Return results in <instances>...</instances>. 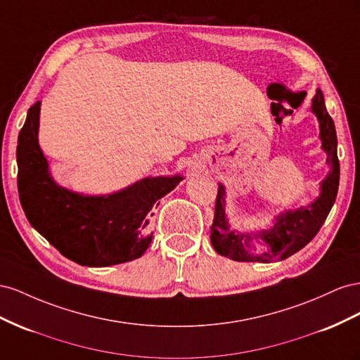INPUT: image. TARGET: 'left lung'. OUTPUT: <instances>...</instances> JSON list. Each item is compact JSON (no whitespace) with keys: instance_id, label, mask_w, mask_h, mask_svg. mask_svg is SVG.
<instances>
[{"instance_id":"left-lung-1","label":"left lung","mask_w":360,"mask_h":360,"mask_svg":"<svg viewBox=\"0 0 360 360\" xmlns=\"http://www.w3.org/2000/svg\"><path fill=\"white\" fill-rule=\"evenodd\" d=\"M311 110L320 123L321 149L327 155V176L321 181L320 194L315 200L297 210H285L274 215L269 229L256 232H240L232 229L226 217V188L219 184L215 200L214 221L211 226V244L219 255L238 262H276L290 258L303 249L320 231L330 212L340 186V160H338L336 129L324 104V95L320 89L312 98ZM255 242L264 245L261 254L255 253Z\"/></svg>"}]
</instances>
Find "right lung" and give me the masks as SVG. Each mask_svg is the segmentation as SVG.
<instances>
[{
  "label": "right lung",
  "instance_id": "1",
  "mask_svg": "<svg viewBox=\"0 0 360 360\" xmlns=\"http://www.w3.org/2000/svg\"><path fill=\"white\" fill-rule=\"evenodd\" d=\"M39 120L40 101L28 110L16 148L19 200L30 224L79 265L108 266L140 258L152 241V208L184 176H146L99 196L72 191L51 174L39 145Z\"/></svg>",
  "mask_w": 360,
  "mask_h": 360
}]
</instances>
